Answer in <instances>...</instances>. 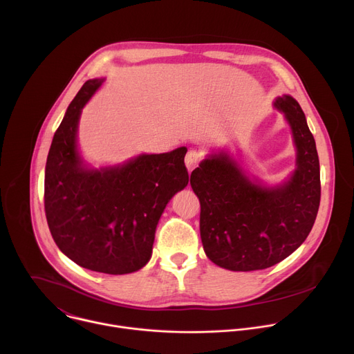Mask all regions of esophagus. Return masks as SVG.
Listing matches in <instances>:
<instances>
[{
	"mask_svg": "<svg viewBox=\"0 0 354 354\" xmlns=\"http://www.w3.org/2000/svg\"><path fill=\"white\" fill-rule=\"evenodd\" d=\"M201 160H203V154L198 153V151H196V149H189L187 154H186V158H185V164H186L187 171L192 172L201 162Z\"/></svg>",
	"mask_w": 354,
	"mask_h": 354,
	"instance_id": "34e87169",
	"label": "esophagus"
}]
</instances>
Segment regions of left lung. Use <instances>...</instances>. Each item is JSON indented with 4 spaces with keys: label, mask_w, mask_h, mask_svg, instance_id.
I'll return each instance as SVG.
<instances>
[{
    "label": "left lung",
    "mask_w": 354,
    "mask_h": 354,
    "mask_svg": "<svg viewBox=\"0 0 354 354\" xmlns=\"http://www.w3.org/2000/svg\"><path fill=\"white\" fill-rule=\"evenodd\" d=\"M274 106L288 122L297 148L295 171L269 187L249 178L230 154H212L190 175L200 200V236L220 268L250 272L270 268L306 241L321 200L319 160L306 115L290 95Z\"/></svg>",
    "instance_id": "1"
}]
</instances>
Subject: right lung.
I'll return each mask as SVG.
<instances>
[{
    "label": "right lung",
    "mask_w": 354,
    "mask_h": 354,
    "mask_svg": "<svg viewBox=\"0 0 354 354\" xmlns=\"http://www.w3.org/2000/svg\"><path fill=\"white\" fill-rule=\"evenodd\" d=\"M102 82L82 85L55 133L44 171V212L56 245L73 262L126 274L147 265L165 206L189 182L187 148L142 154L116 167H85L77 148L78 122Z\"/></svg>",
    "instance_id": "add662e5"
}]
</instances>
